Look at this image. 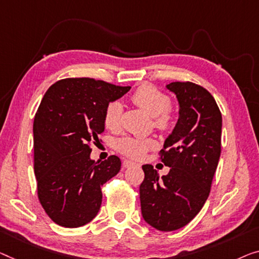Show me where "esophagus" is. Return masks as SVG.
Masks as SVG:
<instances>
[{"mask_svg": "<svg viewBox=\"0 0 259 259\" xmlns=\"http://www.w3.org/2000/svg\"><path fill=\"white\" fill-rule=\"evenodd\" d=\"M133 166H138V164L134 163V161L128 160V159H125L124 161H123V167L128 168V167H133Z\"/></svg>", "mask_w": 259, "mask_h": 259, "instance_id": "esophagus-1", "label": "esophagus"}]
</instances>
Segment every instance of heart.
Here are the masks:
<instances>
[{
  "mask_svg": "<svg viewBox=\"0 0 259 259\" xmlns=\"http://www.w3.org/2000/svg\"><path fill=\"white\" fill-rule=\"evenodd\" d=\"M130 100L145 113L153 116V124L158 130L169 131L175 126V114L169 109L171 98L156 86L144 83L134 91ZM122 105L118 101L108 103L105 110L103 122L107 129L116 133L121 129ZM156 148L153 140H143L136 137H124L117 142V150L124 156L134 159H141L146 151Z\"/></svg>",
  "mask_w": 259,
  "mask_h": 259,
  "instance_id": "1",
  "label": "heart"
}]
</instances>
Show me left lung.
Listing matches in <instances>:
<instances>
[{
  "mask_svg": "<svg viewBox=\"0 0 259 259\" xmlns=\"http://www.w3.org/2000/svg\"><path fill=\"white\" fill-rule=\"evenodd\" d=\"M166 87L180 106L178 123L159 152L169 172L159 177L152 165H143L140 187L143 219L160 231L183 228L201 210L219 164L222 133L221 111L206 88L191 81Z\"/></svg>",
  "mask_w": 259,
  "mask_h": 259,
  "instance_id": "left-lung-1",
  "label": "left lung"
}]
</instances>
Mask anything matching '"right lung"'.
Returning a JSON list of instances; mask_svg holds the SVG:
<instances>
[{"mask_svg": "<svg viewBox=\"0 0 259 259\" xmlns=\"http://www.w3.org/2000/svg\"><path fill=\"white\" fill-rule=\"evenodd\" d=\"M130 90L92 78L57 81L33 121V168L41 207L53 222L78 228L98 215L103 184L117 175L121 159H91L92 145L105 131L108 103Z\"/></svg>", "mask_w": 259, "mask_h": 259, "instance_id": "right-lung-1", "label": "right lung"}]
</instances>
